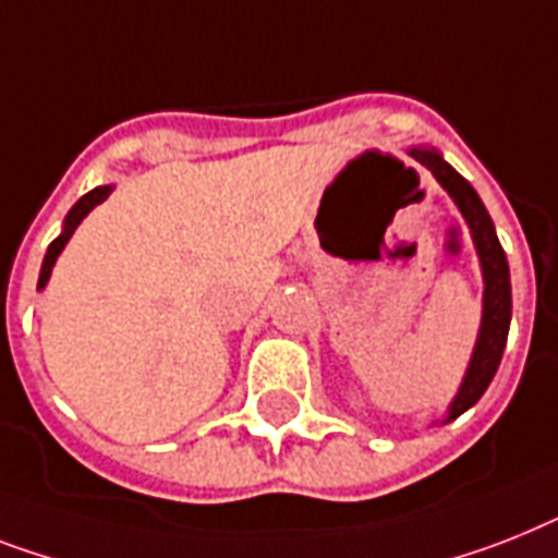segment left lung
Masks as SVG:
<instances>
[{"label": "left lung", "mask_w": 558, "mask_h": 558, "mask_svg": "<svg viewBox=\"0 0 558 558\" xmlns=\"http://www.w3.org/2000/svg\"><path fill=\"white\" fill-rule=\"evenodd\" d=\"M412 157L427 166L436 174L438 183L447 189L452 201L459 203L461 215L470 223L473 232L475 248L482 257V271H484V315H482V332H478V343H475L473 361H470L468 378L461 384L459 396L450 407V421L459 418L461 412L484 396V389L490 387L493 375L501 364V352L507 343V329H510V269H507L505 248H501L493 220L487 215L484 203L478 201V194L473 192V185L459 174V171L447 166L436 151H424V148H412Z\"/></svg>", "instance_id": "8db88e82"}]
</instances>
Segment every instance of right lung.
I'll return each mask as SVG.
<instances>
[{
    "label": "right lung",
    "instance_id": "add662e5",
    "mask_svg": "<svg viewBox=\"0 0 558 558\" xmlns=\"http://www.w3.org/2000/svg\"><path fill=\"white\" fill-rule=\"evenodd\" d=\"M108 194H111V185H99V189H94V192H88L85 197H80L76 201V206L68 211L65 217V229H62V234H59L57 240H53L51 246H48V252H45V260H43V271H39V289L48 283V278H51V269L53 264H57V255L62 252V246H65L68 240H71V234H74V229L80 223H83V217L88 215L90 208L99 206V203L106 201Z\"/></svg>",
    "mask_w": 558,
    "mask_h": 558
}]
</instances>
